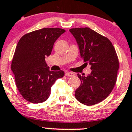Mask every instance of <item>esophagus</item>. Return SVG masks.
Masks as SVG:
<instances>
[{"label":"esophagus","instance_id":"obj_1","mask_svg":"<svg viewBox=\"0 0 132 132\" xmlns=\"http://www.w3.org/2000/svg\"><path fill=\"white\" fill-rule=\"evenodd\" d=\"M65 75H66V76H69V77H72V76H75V74L73 73H71V72H67Z\"/></svg>","mask_w":132,"mask_h":132}]
</instances>
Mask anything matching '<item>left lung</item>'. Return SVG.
<instances>
[{"label": "left lung", "mask_w": 132, "mask_h": 132, "mask_svg": "<svg viewBox=\"0 0 132 132\" xmlns=\"http://www.w3.org/2000/svg\"><path fill=\"white\" fill-rule=\"evenodd\" d=\"M69 32L76 40L81 57L92 69L86 76L78 74L81 85L75 91V98L83 105H96L107 98L117 81V53L110 40L89 27L71 29Z\"/></svg>", "instance_id": "obj_1"}]
</instances>
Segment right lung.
<instances>
[{"label":"right lung","instance_id":"right-lung-1","mask_svg":"<svg viewBox=\"0 0 132 132\" xmlns=\"http://www.w3.org/2000/svg\"><path fill=\"white\" fill-rule=\"evenodd\" d=\"M59 28H43L27 33L17 43L11 64L19 92L27 101L44 102L51 86L64 75L63 71H53L45 61L58 37L65 32Z\"/></svg>","mask_w":132,"mask_h":132}]
</instances>
